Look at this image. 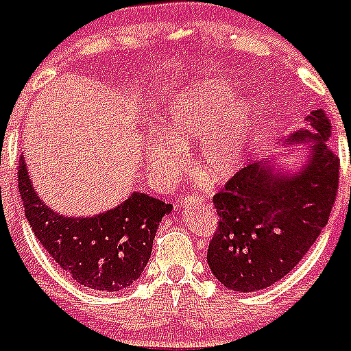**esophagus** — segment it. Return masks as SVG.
<instances>
[{"mask_svg": "<svg viewBox=\"0 0 351 351\" xmlns=\"http://www.w3.org/2000/svg\"><path fill=\"white\" fill-rule=\"evenodd\" d=\"M206 199L199 197V195H189L182 201L183 208H197V206H204Z\"/></svg>", "mask_w": 351, "mask_h": 351, "instance_id": "1", "label": "esophagus"}]
</instances>
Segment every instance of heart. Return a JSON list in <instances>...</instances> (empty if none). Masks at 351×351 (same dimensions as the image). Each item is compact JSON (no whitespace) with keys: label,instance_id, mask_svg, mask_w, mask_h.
I'll return each mask as SVG.
<instances>
[{"label":"heart","instance_id":"b5f03b06","mask_svg":"<svg viewBox=\"0 0 351 351\" xmlns=\"http://www.w3.org/2000/svg\"><path fill=\"white\" fill-rule=\"evenodd\" d=\"M162 133L147 142L145 162L159 178L180 169L183 149L199 142V171L209 182H223L239 171L258 135V107L239 98L221 80H201L182 88L162 112Z\"/></svg>","mask_w":351,"mask_h":351}]
</instances>
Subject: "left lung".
Returning <instances> with one entry per match:
<instances>
[{
	"label": "left lung",
	"mask_w": 351,
	"mask_h": 351,
	"mask_svg": "<svg viewBox=\"0 0 351 351\" xmlns=\"http://www.w3.org/2000/svg\"><path fill=\"white\" fill-rule=\"evenodd\" d=\"M322 109L304 117L282 145L304 143L298 169L275 157L247 165L213 197L220 221L208 247L213 275L227 289L253 293L284 279L313 245L336 201L339 159ZM287 154V152H286Z\"/></svg>",
	"instance_id": "obj_1"
}]
</instances>
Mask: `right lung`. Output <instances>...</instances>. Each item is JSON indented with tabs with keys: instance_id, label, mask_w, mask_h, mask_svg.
Returning <instances> with one entry per match:
<instances>
[{
	"instance_id": "obj_1",
	"label": "right lung",
	"mask_w": 351,
	"mask_h": 351,
	"mask_svg": "<svg viewBox=\"0 0 351 351\" xmlns=\"http://www.w3.org/2000/svg\"><path fill=\"white\" fill-rule=\"evenodd\" d=\"M19 192L36 239L83 287L116 293L140 279L149 263L159 223L171 204L133 192L114 209L93 216L60 215L39 199L19 159Z\"/></svg>"
}]
</instances>
